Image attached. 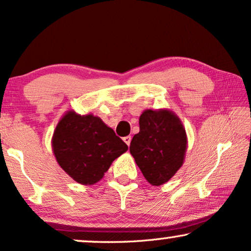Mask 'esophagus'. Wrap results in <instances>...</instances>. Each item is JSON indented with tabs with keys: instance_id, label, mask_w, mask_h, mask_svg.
Here are the masks:
<instances>
[{
	"instance_id": "obj_1",
	"label": "esophagus",
	"mask_w": 251,
	"mask_h": 251,
	"mask_svg": "<svg viewBox=\"0 0 251 251\" xmlns=\"http://www.w3.org/2000/svg\"><path fill=\"white\" fill-rule=\"evenodd\" d=\"M123 140L125 141V144H126V145L129 146V145H131V140H132V138H131V136H129V135H127V136H125V138H124Z\"/></svg>"
}]
</instances>
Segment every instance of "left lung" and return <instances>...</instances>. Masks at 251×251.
<instances>
[{
	"label": "left lung",
	"instance_id": "obj_1",
	"mask_svg": "<svg viewBox=\"0 0 251 251\" xmlns=\"http://www.w3.org/2000/svg\"><path fill=\"white\" fill-rule=\"evenodd\" d=\"M140 131L133 136L129 151L151 185H162L180 169L188 148L182 122L168 109L145 110L139 118Z\"/></svg>",
	"mask_w": 251,
	"mask_h": 251
}]
</instances>
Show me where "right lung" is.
<instances>
[{
    "mask_svg": "<svg viewBox=\"0 0 251 251\" xmlns=\"http://www.w3.org/2000/svg\"><path fill=\"white\" fill-rule=\"evenodd\" d=\"M52 149L67 175L82 185H93L128 147L100 117L69 110L54 129Z\"/></svg>",
    "mask_w": 251,
    "mask_h": 251,
    "instance_id": "obj_1",
    "label": "right lung"
}]
</instances>
